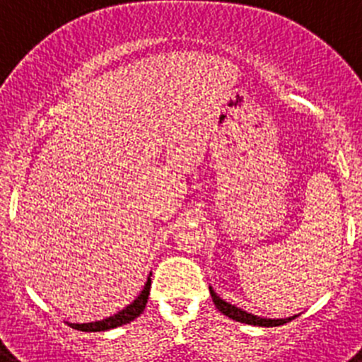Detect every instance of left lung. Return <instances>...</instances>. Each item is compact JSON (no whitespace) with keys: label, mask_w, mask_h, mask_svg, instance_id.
Masks as SVG:
<instances>
[{"label":"left lung","mask_w":362,"mask_h":362,"mask_svg":"<svg viewBox=\"0 0 362 362\" xmlns=\"http://www.w3.org/2000/svg\"><path fill=\"white\" fill-rule=\"evenodd\" d=\"M210 296H212L214 305L217 306V310H219L221 313H225L226 317L233 319V321L246 322V325H254V326H281V325H284V322L293 321V319L297 317V315H293V317H288V319H263V317H257V315H252V313L245 312V310H241V308H238V306L230 305V303L223 300V299H221V297H217V293L214 292L212 288H210Z\"/></svg>","instance_id":"8db88e82"}]
</instances>
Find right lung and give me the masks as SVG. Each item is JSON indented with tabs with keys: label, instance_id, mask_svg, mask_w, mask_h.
<instances>
[{
	"label": "right lung",
	"instance_id": "1",
	"mask_svg": "<svg viewBox=\"0 0 362 362\" xmlns=\"http://www.w3.org/2000/svg\"><path fill=\"white\" fill-rule=\"evenodd\" d=\"M150 276H152V274H150ZM150 283H152V281H150V277H148V281H146V284H145V288H143L141 293L137 296V299L134 300L132 305H129L124 310L117 312L116 315L103 319V321L85 322V325H72V322H70V326L79 332H105V330H110V328H116V326L127 325V322L134 321V319H136L137 315L143 312V310H145L146 300H148V293H150Z\"/></svg>",
	"mask_w": 362,
	"mask_h": 362
}]
</instances>
